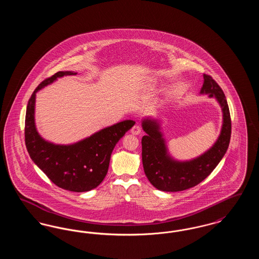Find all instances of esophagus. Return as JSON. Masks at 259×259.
<instances>
[{
    "label": "esophagus",
    "instance_id": "1",
    "mask_svg": "<svg viewBox=\"0 0 259 259\" xmlns=\"http://www.w3.org/2000/svg\"><path fill=\"white\" fill-rule=\"evenodd\" d=\"M131 133H132L133 135H139V134H141V133H142V127H141L139 124H136V125H134V126L132 127V129H131Z\"/></svg>",
    "mask_w": 259,
    "mask_h": 259
}]
</instances>
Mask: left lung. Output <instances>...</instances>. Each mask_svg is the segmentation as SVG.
Instances as JSON below:
<instances>
[{
  "label": "left lung",
  "instance_id": "8db88e82",
  "mask_svg": "<svg viewBox=\"0 0 259 259\" xmlns=\"http://www.w3.org/2000/svg\"><path fill=\"white\" fill-rule=\"evenodd\" d=\"M201 93L214 96L223 112L222 133L212 148L193 160L179 162L172 159L155 120L143 121L147 135L142 138V159L145 174L150 184L162 191H183L199 185L218 166L225 154L231 138V117L222 87L209 74H204Z\"/></svg>",
  "mask_w": 259,
  "mask_h": 259
}]
</instances>
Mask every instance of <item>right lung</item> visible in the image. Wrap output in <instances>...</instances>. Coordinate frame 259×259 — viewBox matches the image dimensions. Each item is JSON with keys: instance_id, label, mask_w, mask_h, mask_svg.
Masks as SVG:
<instances>
[{"instance_id": "add662e5", "label": "right lung", "mask_w": 259, "mask_h": 259, "mask_svg": "<svg viewBox=\"0 0 259 259\" xmlns=\"http://www.w3.org/2000/svg\"><path fill=\"white\" fill-rule=\"evenodd\" d=\"M74 72H58L42 80L28 101L25 116V145L31 159L50 181L63 189L84 192L97 187L105 179L111 154L124 134L135 121L124 120L114 124L78 143L69 146L54 145L38 135L35 126V98L42 87L63 75Z\"/></svg>"}]
</instances>
